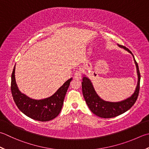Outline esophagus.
<instances>
[{
  "label": "esophagus",
  "mask_w": 149,
  "mask_h": 149,
  "mask_svg": "<svg viewBox=\"0 0 149 149\" xmlns=\"http://www.w3.org/2000/svg\"><path fill=\"white\" fill-rule=\"evenodd\" d=\"M82 77V72L81 70H78L75 72L74 74V78L77 79H81Z\"/></svg>",
  "instance_id": "esophagus-1"
}]
</instances>
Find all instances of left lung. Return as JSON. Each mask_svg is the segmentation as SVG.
Listing matches in <instances>:
<instances>
[{"label":"left lung","mask_w":149,"mask_h":149,"mask_svg":"<svg viewBox=\"0 0 149 149\" xmlns=\"http://www.w3.org/2000/svg\"><path fill=\"white\" fill-rule=\"evenodd\" d=\"M119 47L123 48L126 49L132 55L134 60L136 66L137 73H138V81L137 84L136 88L133 95L129 98L127 99L124 101L118 103H112V102L104 101L99 97L98 95L96 94L95 90L93 87L91 81L88 78L86 77H83L82 81V92L85 100L87 105L89 107L90 110L100 118H112L121 115L124 112H127L132 107L138 99L139 92V84H140V73L139 70V67L138 63L136 61L130 49L125 47L124 46L118 45Z\"/></svg>","instance_id":"left-lung-1"}]
</instances>
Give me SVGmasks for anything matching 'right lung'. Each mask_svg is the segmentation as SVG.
I'll use <instances>...</instances> for the list:
<instances>
[{
	"label": "right lung",
	"mask_w": 149,
	"mask_h": 149,
	"mask_svg": "<svg viewBox=\"0 0 149 149\" xmlns=\"http://www.w3.org/2000/svg\"><path fill=\"white\" fill-rule=\"evenodd\" d=\"M15 66L11 75V91L17 107L28 117L39 121H48L56 118L62 109L64 99L72 78L67 80L51 97L35 100L22 94L17 86Z\"/></svg>",
	"instance_id": "1"
}]
</instances>
